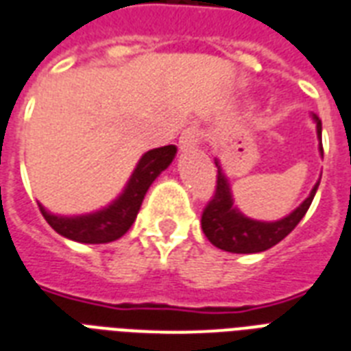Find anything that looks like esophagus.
Returning <instances> with one entry per match:
<instances>
[{"label": "esophagus", "mask_w": 351, "mask_h": 351, "mask_svg": "<svg viewBox=\"0 0 351 351\" xmlns=\"http://www.w3.org/2000/svg\"><path fill=\"white\" fill-rule=\"evenodd\" d=\"M199 132L195 130V128H186L183 133H181V137H179V148L183 152L194 150L199 145Z\"/></svg>", "instance_id": "obj_1"}]
</instances>
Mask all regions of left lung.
Listing matches in <instances>:
<instances>
[{"mask_svg":"<svg viewBox=\"0 0 351 351\" xmlns=\"http://www.w3.org/2000/svg\"><path fill=\"white\" fill-rule=\"evenodd\" d=\"M311 121L315 122V128H317L319 152L322 156V143H320L322 122L315 113H311ZM214 162L218 167V184H216L214 199L206 205L205 213L201 216V229L213 245L221 251L236 252V254L263 252L284 240L297 227L298 221L306 216L320 184L319 179L313 184L308 197L293 213L287 214L286 218H280L276 221H262V219L249 218L236 206L229 179L225 176L218 157L214 159Z\"/></svg>","mask_w":351,"mask_h":351,"instance_id":"1","label":"left lung"}]
</instances>
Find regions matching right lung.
Wrapping results in <instances>:
<instances>
[{
  "instance_id": "add662e5",
  "label": "right lung",
  "mask_w": 351,
  "mask_h": 351,
  "mask_svg": "<svg viewBox=\"0 0 351 351\" xmlns=\"http://www.w3.org/2000/svg\"><path fill=\"white\" fill-rule=\"evenodd\" d=\"M178 154V146L168 145L146 152L141 157L137 167L133 168L122 192L110 205L88 214L64 216L47 210L42 203L43 218L60 236L78 243H110L124 236L137 218L143 199L152 183L172 165Z\"/></svg>"
}]
</instances>
